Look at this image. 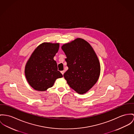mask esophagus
<instances>
[{"label":"esophagus","instance_id":"1","mask_svg":"<svg viewBox=\"0 0 134 134\" xmlns=\"http://www.w3.org/2000/svg\"><path fill=\"white\" fill-rule=\"evenodd\" d=\"M61 73H62V74H63H63H64V72H65V71H64V70L61 71Z\"/></svg>","mask_w":134,"mask_h":134}]
</instances>
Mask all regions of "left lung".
I'll list each match as a JSON object with an SVG mask.
<instances>
[{"mask_svg":"<svg viewBox=\"0 0 134 134\" xmlns=\"http://www.w3.org/2000/svg\"><path fill=\"white\" fill-rule=\"evenodd\" d=\"M62 50L68 67L64 77L69 86L80 94L88 91L97 82L100 71L97 57L89 43L77 38L63 45Z\"/></svg>","mask_w":134,"mask_h":134,"instance_id":"obj_1","label":"left lung"}]
</instances>
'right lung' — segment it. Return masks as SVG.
Instances as JSON below:
<instances>
[{
	"label": "right lung",
	"instance_id": "right-lung-1",
	"mask_svg": "<svg viewBox=\"0 0 134 134\" xmlns=\"http://www.w3.org/2000/svg\"><path fill=\"white\" fill-rule=\"evenodd\" d=\"M59 48V43H43L31 55L25 66V74L27 82L35 90L46 91L53 86L57 79L63 77L53 60Z\"/></svg>",
	"mask_w": 134,
	"mask_h": 134
}]
</instances>
